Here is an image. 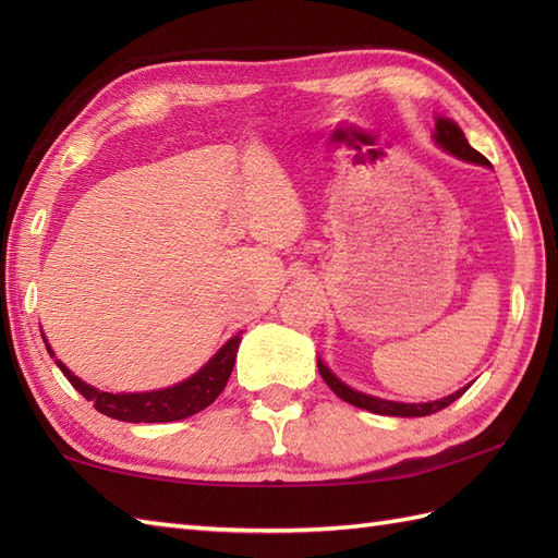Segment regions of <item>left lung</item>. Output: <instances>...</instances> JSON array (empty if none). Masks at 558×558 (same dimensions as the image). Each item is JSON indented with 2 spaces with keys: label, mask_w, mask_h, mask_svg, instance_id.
<instances>
[{
  "label": "left lung",
  "mask_w": 558,
  "mask_h": 558,
  "mask_svg": "<svg viewBox=\"0 0 558 558\" xmlns=\"http://www.w3.org/2000/svg\"><path fill=\"white\" fill-rule=\"evenodd\" d=\"M434 141L441 148H446L448 153H453V156L468 160V162H480V165H489V160L482 156V153H477L475 148H472L468 144L465 134H462V129L450 122V120H444V117H438L436 120V132H434ZM318 374L324 376V381L328 384V388L333 390V393L338 398H342L345 402H350V405L354 408H362V410H369V412H376V414H388V417H424V414H434L438 410L448 408L450 402H456L462 393H465V388H460L458 393L448 396L444 400H434V402H422V405H414V402H390V400H381V398H372V396H364L360 393V390H352L350 386H345L340 381V378H336L333 374H330L326 369V364L318 360Z\"/></svg>",
  "instance_id": "left-lung-1"
}]
</instances>
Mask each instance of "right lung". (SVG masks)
<instances>
[{"mask_svg":"<svg viewBox=\"0 0 558 558\" xmlns=\"http://www.w3.org/2000/svg\"><path fill=\"white\" fill-rule=\"evenodd\" d=\"M242 338H230L220 352L213 357L204 369L196 372L192 378L177 384L172 388L150 390V393H105V390L93 388L83 384L78 376L71 374L66 366L57 360V366L64 372V376L71 381L78 393L93 402V408L98 412L108 414L112 420L120 422H174L192 417V414L206 410L213 400H216L222 388L228 386V378L232 374L236 350H240ZM52 354V350L47 348Z\"/></svg>","mask_w":558,"mask_h":558,"instance_id":"obj_1","label":"right lung"}]
</instances>
